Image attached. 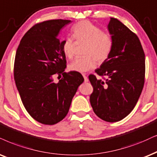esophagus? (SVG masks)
Masks as SVG:
<instances>
[{"instance_id":"esophagus-1","label":"esophagus","mask_w":157,"mask_h":157,"mask_svg":"<svg viewBox=\"0 0 157 157\" xmlns=\"http://www.w3.org/2000/svg\"><path fill=\"white\" fill-rule=\"evenodd\" d=\"M82 76H83V77H84V81H85V82H88V77H87L86 75H85V74H83Z\"/></svg>"}]
</instances>
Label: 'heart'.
I'll use <instances>...</instances> for the list:
<instances>
[{
  "label": "heart",
  "instance_id": "obj_1",
  "mask_svg": "<svg viewBox=\"0 0 157 157\" xmlns=\"http://www.w3.org/2000/svg\"><path fill=\"white\" fill-rule=\"evenodd\" d=\"M73 36L77 40L87 43L83 58L76 59L69 65L72 72L85 73L96 67V61L103 63L109 58L113 48L112 36L90 21H81L73 26ZM61 49L67 58L74 56V42L70 37L61 40Z\"/></svg>",
  "mask_w": 157,
  "mask_h": 157
}]
</instances>
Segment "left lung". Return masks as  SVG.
<instances>
[{
    "instance_id": "1",
    "label": "left lung",
    "mask_w": 157,
    "mask_h": 157,
    "mask_svg": "<svg viewBox=\"0 0 157 157\" xmlns=\"http://www.w3.org/2000/svg\"><path fill=\"white\" fill-rule=\"evenodd\" d=\"M114 44L109 58L90 75L93 88L90 102L93 112L109 122L122 120L132 112L145 81V53L138 36L115 18L108 25Z\"/></svg>"
}]
</instances>
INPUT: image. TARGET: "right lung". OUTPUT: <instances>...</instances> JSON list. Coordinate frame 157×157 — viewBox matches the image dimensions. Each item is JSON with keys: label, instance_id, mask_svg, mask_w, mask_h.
<instances>
[{"label": "right lung", "instance_id": "1", "mask_svg": "<svg viewBox=\"0 0 157 157\" xmlns=\"http://www.w3.org/2000/svg\"><path fill=\"white\" fill-rule=\"evenodd\" d=\"M70 21L52 19L36 24L25 33L16 52L13 76L21 101L32 117L43 124H55L67 116L84 81L80 73L64 72L66 56L58 35ZM61 74L59 82L53 83V77Z\"/></svg>", "mask_w": 157, "mask_h": 157}]
</instances>
